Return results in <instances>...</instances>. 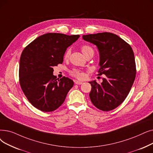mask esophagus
Here are the masks:
<instances>
[{
  "mask_svg": "<svg viewBox=\"0 0 153 153\" xmlns=\"http://www.w3.org/2000/svg\"><path fill=\"white\" fill-rule=\"evenodd\" d=\"M74 82H75L76 84H77V85H81V84H82L83 83L81 81H76V80L74 81Z\"/></svg>",
  "mask_w": 153,
  "mask_h": 153,
  "instance_id": "esophagus-1",
  "label": "esophagus"
}]
</instances>
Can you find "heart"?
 Wrapping results in <instances>:
<instances>
[{
	"label": "heart",
	"instance_id": "obj_1",
	"mask_svg": "<svg viewBox=\"0 0 153 153\" xmlns=\"http://www.w3.org/2000/svg\"><path fill=\"white\" fill-rule=\"evenodd\" d=\"M81 50L85 57L87 56L89 54H90L91 52H94L92 48L88 45H82L81 47ZM70 54H71V49H68L66 50V51L64 52V59L65 61L68 60L69 58V56H70ZM69 74L71 76L77 78L79 79H82L85 77L84 72L81 69H73L72 70H70Z\"/></svg>",
	"mask_w": 153,
	"mask_h": 153
}]
</instances>
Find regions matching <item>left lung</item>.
Returning <instances> with one entry per match:
<instances>
[{
    "label": "left lung",
    "mask_w": 153,
    "mask_h": 153,
    "mask_svg": "<svg viewBox=\"0 0 153 153\" xmlns=\"http://www.w3.org/2000/svg\"><path fill=\"white\" fill-rule=\"evenodd\" d=\"M97 45L100 55L98 75H105L99 84L90 82L89 97L92 103L103 111L114 109L128 96L134 83L136 67L133 51L130 45L109 32L82 36Z\"/></svg>",
    "instance_id": "obj_1"
}]
</instances>
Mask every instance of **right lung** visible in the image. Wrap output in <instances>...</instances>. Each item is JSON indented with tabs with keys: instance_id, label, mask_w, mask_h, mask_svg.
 Masks as SVG:
<instances>
[{
	"instance_id": "right-lung-1",
	"label": "right lung",
	"mask_w": 153,
	"mask_h": 153,
	"mask_svg": "<svg viewBox=\"0 0 153 153\" xmlns=\"http://www.w3.org/2000/svg\"><path fill=\"white\" fill-rule=\"evenodd\" d=\"M79 35L48 33L23 50L19 63V83L30 103L43 112L54 111L63 104L74 85L71 79L53 75V67L63 62L64 52Z\"/></svg>"
}]
</instances>
